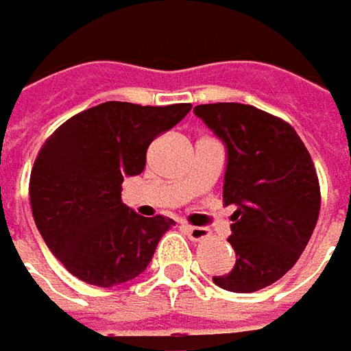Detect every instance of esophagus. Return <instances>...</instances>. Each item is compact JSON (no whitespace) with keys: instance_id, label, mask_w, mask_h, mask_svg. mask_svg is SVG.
<instances>
[{"instance_id":"esophagus-1","label":"esophagus","mask_w":351,"mask_h":351,"mask_svg":"<svg viewBox=\"0 0 351 351\" xmlns=\"http://www.w3.org/2000/svg\"><path fill=\"white\" fill-rule=\"evenodd\" d=\"M184 231L191 237V241H203L210 235L208 229H205V227H193V225H184Z\"/></svg>"}]
</instances>
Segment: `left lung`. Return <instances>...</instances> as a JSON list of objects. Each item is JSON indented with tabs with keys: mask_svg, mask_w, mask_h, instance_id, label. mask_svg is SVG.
I'll list each match as a JSON object with an SVG mask.
<instances>
[{
	"mask_svg": "<svg viewBox=\"0 0 351 351\" xmlns=\"http://www.w3.org/2000/svg\"><path fill=\"white\" fill-rule=\"evenodd\" d=\"M195 114L227 144L223 203L235 205L231 273L213 281L235 293L263 289L291 269L319 217V180L293 126L249 104L217 102Z\"/></svg>",
	"mask_w": 351,
	"mask_h": 351,
	"instance_id": "obj_1",
	"label": "left lung"
}]
</instances>
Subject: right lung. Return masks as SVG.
<instances>
[{
  "label": "right lung",
  "mask_w": 351,
  "mask_h": 351,
  "mask_svg": "<svg viewBox=\"0 0 351 351\" xmlns=\"http://www.w3.org/2000/svg\"><path fill=\"white\" fill-rule=\"evenodd\" d=\"M191 108L104 102L66 120L42 144L29 176L32 213L72 275L114 287L146 269L175 221L124 207L122 180L143 173L150 143Z\"/></svg>",
  "instance_id": "obj_1"
}]
</instances>
